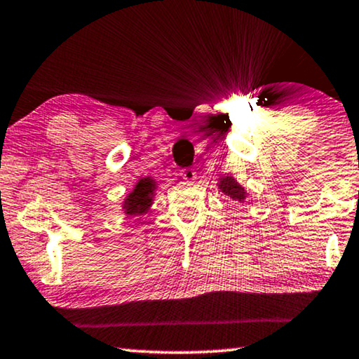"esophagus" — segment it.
<instances>
[{
	"label": "esophagus",
	"mask_w": 359,
	"mask_h": 359,
	"mask_svg": "<svg viewBox=\"0 0 359 359\" xmlns=\"http://www.w3.org/2000/svg\"><path fill=\"white\" fill-rule=\"evenodd\" d=\"M181 176H183V180L188 181V183H193V181L198 178V176H196V171L193 168L183 170V171H181Z\"/></svg>",
	"instance_id": "obj_1"
}]
</instances>
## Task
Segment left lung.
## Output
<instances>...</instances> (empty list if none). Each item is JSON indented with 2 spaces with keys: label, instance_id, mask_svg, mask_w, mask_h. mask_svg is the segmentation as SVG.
Here are the masks:
<instances>
[{
  "label": "left lung",
  "instance_id": "obj_1",
  "mask_svg": "<svg viewBox=\"0 0 359 359\" xmlns=\"http://www.w3.org/2000/svg\"><path fill=\"white\" fill-rule=\"evenodd\" d=\"M217 188H219V193L229 196L230 199L238 201V203H242V204L248 198L247 189H245L243 186L240 184L232 175H222V176H220Z\"/></svg>",
  "mask_w": 359,
  "mask_h": 359
}]
</instances>
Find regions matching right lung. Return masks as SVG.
Masks as SVG:
<instances>
[{"label":"right lung","instance_id":"obj_1","mask_svg":"<svg viewBox=\"0 0 359 359\" xmlns=\"http://www.w3.org/2000/svg\"><path fill=\"white\" fill-rule=\"evenodd\" d=\"M156 189H158V183L154 178H150V176L140 178L135 183L134 189L122 201V212L127 217H137V215L149 212L151 204H154Z\"/></svg>","mask_w":359,"mask_h":359}]
</instances>
